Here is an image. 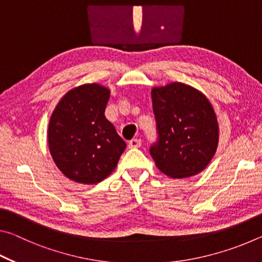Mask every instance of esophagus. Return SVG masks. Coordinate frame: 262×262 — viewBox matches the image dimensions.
<instances>
[{"instance_id":"34e87169","label":"esophagus","mask_w":262,"mask_h":262,"mask_svg":"<svg viewBox=\"0 0 262 262\" xmlns=\"http://www.w3.org/2000/svg\"><path fill=\"white\" fill-rule=\"evenodd\" d=\"M141 140L140 139H133V140H130L129 141V143H128V147L129 148H139L140 145H141Z\"/></svg>"}]
</instances>
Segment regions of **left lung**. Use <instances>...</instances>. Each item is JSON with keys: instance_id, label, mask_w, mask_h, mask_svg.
<instances>
[{"instance_id": "8db88e82", "label": "left lung", "mask_w": 262, "mask_h": 262, "mask_svg": "<svg viewBox=\"0 0 262 262\" xmlns=\"http://www.w3.org/2000/svg\"><path fill=\"white\" fill-rule=\"evenodd\" d=\"M151 98L158 141L150 147V155L156 166L176 179L200 173L219 144V123L210 101L179 82L155 86Z\"/></svg>"}]
</instances>
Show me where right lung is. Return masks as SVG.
I'll use <instances>...</instances> for the list:
<instances>
[{
  "instance_id": "1",
  "label": "right lung",
  "mask_w": 262,
  "mask_h": 262,
  "mask_svg": "<svg viewBox=\"0 0 262 262\" xmlns=\"http://www.w3.org/2000/svg\"><path fill=\"white\" fill-rule=\"evenodd\" d=\"M111 91L97 83L62 97L48 125V147L59 170L79 184H97L117 167L126 142L105 118Z\"/></svg>"
}]
</instances>
